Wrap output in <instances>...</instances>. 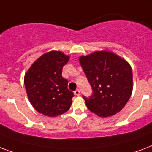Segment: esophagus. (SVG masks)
I'll list each match as a JSON object with an SVG mask.
<instances>
[{
	"instance_id": "obj_1",
	"label": "esophagus",
	"mask_w": 152,
	"mask_h": 152,
	"mask_svg": "<svg viewBox=\"0 0 152 152\" xmlns=\"http://www.w3.org/2000/svg\"><path fill=\"white\" fill-rule=\"evenodd\" d=\"M74 94L78 96H80V91L79 89H76V91H74Z\"/></svg>"
}]
</instances>
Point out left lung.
Segmentation results:
<instances>
[{"instance_id":"left-lung-1","label":"left lung","mask_w":152,"mask_h":152,"mask_svg":"<svg viewBox=\"0 0 152 152\" xmlns=\"http://www.w3.org/2000/svg\"><path fill=\"white\" fill-rule=\"evenodd\" d=\"M79 61L93 91L90 98L84 96L87 107L100 117L120 112L133 89L132 70L128 62L105 50L81 56Z\"/></svg>"}]
</instances>
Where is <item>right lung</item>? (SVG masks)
Here are the masks:
<instances>
[{
	"label": "right lung",
	"mask_w": 152,
	"mask_h": 152,
	"mask_svg": "<svg viewBox=\"0 0 152 152\" xmlns=\"http://www.w3.org/2000/svg\"><path fill=\"white\" fill-rule=\"evenodd\" d=\"M70 59L61 51H50L34 61L24 78L28 98L39 113L56 117L69 110L73 92L62 77V68Z\"/></svg>",
	"instance_id": "1"
}]
</instances>
